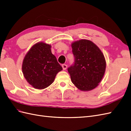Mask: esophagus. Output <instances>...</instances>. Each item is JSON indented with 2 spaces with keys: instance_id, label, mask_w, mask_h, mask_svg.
Wrapping results in <instances>:
<instances>
[{
  "instance_id": "34e87169",
  "label": "esophagus",
  "mask_w": 131,
  "mask_h": 131,
  "mask_svg": "<svg viewBox=\"0 0 131 131\" xmlns=\"http://www.w3.org/2000/svg\"><path fill=\"white\" fill-rule=\"evenodd\" d=\"M62 67L63 70H65L67 69V67H68V66H67L66 64H62Z\"/></svg>"
}]
</instances>
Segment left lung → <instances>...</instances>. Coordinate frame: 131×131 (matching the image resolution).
Here are the masks:
<instances>
[{
  "label": "left lung",
  "instance_id": "8db88e82",
  "mask_svg": "<svg viewBox=\"0 0 131 131\" xmlns=\"http://www.w3.org/2000/svg\"><path fill=\"white\" fill-rule=\"evenodd\" d=\"M71 46L75 60L68 70L72 83L82 91L95 89L105 72L103 54L94 43L88 40L75 41Z\"/></svg>",
  "mask_w": 131,
  "mask_h": 131
}]
</instances>
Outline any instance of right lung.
Listing matches in <instances>:
<instances>
[{
    "label": "right lung",
    "instance_id": "obj_1",
    "mask_svg": "<svg viewBox=\"0 0 131 131\" xmlns=\"http://www.w3.org/2000/svg\"><path fill=\"white\" fill-rule=\"evenodd\" d=\"M62 70L51 52V45L43 42H38L32 47L25 55L22 66L26 81L37 89L49 86Z\"/></svg>",
    "mask_w": 131,
    "mask_h": 131
}]
</instances>
